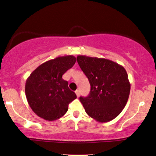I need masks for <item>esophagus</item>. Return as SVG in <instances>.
<instances>
[{
	"mask_svg": "<svg viewBox=\"0 0 156 156\" xmlns=\"http://www.w3.org/2000/svg\"><path fill=\"white\" fill-rule=\"evenodd\" d=\"M75 93H76V95H77V97L78 98L79 96H80V91H79V90H76Z\"/></svg>",
	"mask_w": 156,
	"mask_h": 156,
	"instance_id": "obj_1",
	"label": "esophagus"
}]
</instances>
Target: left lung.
<instances>
[{"label": "left lung", "mask_w": 156, "mask_h": 156, "mask_svg": "<svg viewBox=\"0 0 156 156\" xmlns=\"http://www.w3.org/2000/svg\"><path fill=\"white\" fill-rule=\"evenodd\" d=\"M77 61L91 86L87 97H80L86 113L99 122L114 119L124 108L130 93L126 70L106 58L80 55Z\"/></svg>", "instance_id": "left-lung-1"}]
</instances>
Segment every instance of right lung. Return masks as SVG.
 Instances as JSON below:
<instances>
[{
	"label": "right lung",
	"mask_w": 156,
	"mask_h": 156,
	"mask_svg": "<svg viewBox=\"0 0 156 156\" xmlns=\"http://www.w3.org/2000/svg\"><path fill=\"white\" fill-rule=\"evenodd\" d=\"M75 56H59L41 64L27 78L25 95L30 107L39 117L54 121L63 117L76 99L62 76L73 66Z\"/></svg>",
	"instance_id": "right-lung-1"
}]
</instances>
